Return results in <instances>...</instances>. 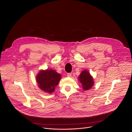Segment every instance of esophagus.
<instances>
[{
    "mask_svg": "<svg viewBox=\"0 0 132 132\" xmlns=\"http://www.w3.org/2000/svg\"><path fill=\"white\" fill-rule=\"evenodd\" d=\"M67 76L69 77H71L72 76V74L71 73H68L67 74Z\"/></svg>",
    "mask_w": 132,
    "mask_h": 132,
    "instance_id": "obj_1",
    "label": "esophagus"
}]
</instances>
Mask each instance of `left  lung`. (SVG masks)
I'll list each match as a JSON object with an SVG mask.
<instances>
[{
    "label": "left lung",
    "instance_id": "left-lung-1",
    "mask_svg": "<svg viewBox=\"0 0 132 132\" xmlns=\"http://www.w3.org/2000/svg\"><path fill=\"white\" fill-rule=\"evenodd\" d=\"M80 82L82 84V87L85 90L90 89L94 85V81L93 78L88 71L84 70L82 71L78 77Z\"/></svg>",
    "mask_w": 132,
    "mask_h": 132
}]
</instances>
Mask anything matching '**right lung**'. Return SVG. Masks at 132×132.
I'll return each mask as SVG.
<instances>
[{"label":"right lung","instance_id":"right-lung-1","mask_svg":"<svg viewBox=\"0 0 132 132\" xmlns=\"http://www.w3.org/2000/svg\"><path fill=\"white\" fill-rule=\"evenodd\" d=\"M61 75L54 70H41L36 77L39 88L46 93L51 94L61 79Z\"/></svg>","mask_w":132,"mask_h":132}]
</instances>
